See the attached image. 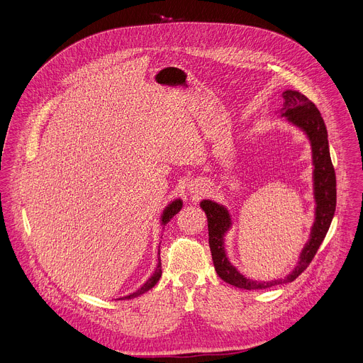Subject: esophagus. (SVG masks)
<instances>
[{"label":"esophagus","instance_id":"obj_1","mask_svg":"<svg viewBox=\"0 0 363 363\" xmlns=\"http://www.w3.org/2000/svg\"><path fill=\"white\" fill-rule=\"evenodd\" d=\"M199 185H201V184H198V182H192V184L189 185V191H191V192H199V188H201Z\"/></svg>","mask_w":363,"mask_h":363}]
</instances>
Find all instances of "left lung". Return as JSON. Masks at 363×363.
<instances>
[{
	"label": "left lung",
	"instance_id": "1",
	"mask_svg": "<svg viewBox=\"0 0 363 363\" xmlns=\"http://www.w3.org/2000/svg\"><path fill=\"white\" fill-rule=\"evenodd\" d=\"M281 96L284 101L279 113L307 136L310 146H312L313 162V196L316 202L315 223L312 230H310L308 241L301 248L294 269L287 276L270 281H257L241 274L228 260L224 244V237L233 225L228 210L223 203L211 199H202L199 202V206L206 214V220H208L210 248L217 274L225 283L245 290L269 289L273 286L290 283L297 279L307 269V266L312 263L315 254L318 252L328 234L336 210V175L330 160L325 121L320 116L319 109L315 106V103L310 101L300 91L284 90Z\"/></svg>",
	"mask_w": 363,
	"mask_h": 363
}]
</instances>
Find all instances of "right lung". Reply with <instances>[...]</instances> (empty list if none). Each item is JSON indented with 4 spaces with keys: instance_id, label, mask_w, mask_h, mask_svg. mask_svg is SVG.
<instances>
[{
    "instance_id": "add662e5",
    "label": "right lung",
    "mask_w": 363,
    "mask_h": 363,
    "mask_svg": "<svg viewBox=\"0 0 363 363\" xmlns=\"http://www.w3.org/2000/svg\"><path fill=\"white\" fill-rule=\"evenodd\" d=\"M181 208H182V199H181V198H177V199L171 201V202L165 206V210H164V213H162V216H161V225H167V224L171 221V218H172L175 214H178V213L181 211ZM161 266H162V264H161V252H160V250H158V264H157V269H155L153 274L142 284L140 289H138L136 291H133V293H130V294H128V296L119 297V300L135 298V297H138V296L146 293L147 290H150L155 284H157V283L160 281V279H161V276H162V267H161Z\"/></svg>"
}]
</instances>
